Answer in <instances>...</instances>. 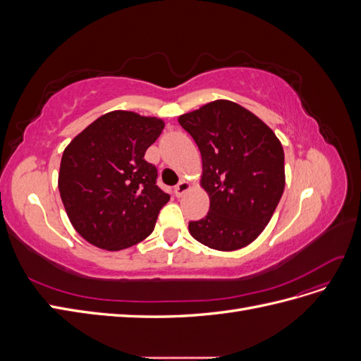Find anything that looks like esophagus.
Listing matches in <instances>:
<instances>
[{
	"label": "esophagus",
	"mask_w": 361,
	"mask_h": 361,
	"mask_svg": "<svg viewBox=\"0 0 361 361\" xmlns=\"http://www.w3.org/2000/svg\"><path fill=\"white\" fill-rule=\"evenodd\" d=\"M190 190V182L187 180H180L176 187H174V194H176V197H182V195Z\"/></svg>",
	"instance_id": "34e87169"
}]
</instances>
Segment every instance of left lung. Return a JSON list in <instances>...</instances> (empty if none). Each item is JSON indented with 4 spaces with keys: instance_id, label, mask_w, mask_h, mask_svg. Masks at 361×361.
<instances>
[{
    "instance_id": "left-lung-1",
    "label": "left lung",
    "mask_w": 361,
    "mask_h": 361,
    "mask_svg": "<svg viewBox=\"0 0 361 361\" xmlns=\"http://www.w3.org/2000/svg\"><path fill=\"white\" fill-rule=\"evenodd\" d=\"M197 143L202 187L209 212L190 221L203 245L232 251L253 243L269 223L285 190V154L262 120L231 101H214L179 117Z\"/></svg>"
}]
</instances>
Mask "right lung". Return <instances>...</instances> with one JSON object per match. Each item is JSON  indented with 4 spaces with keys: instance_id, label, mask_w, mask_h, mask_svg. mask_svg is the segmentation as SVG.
<instances>
[{
    "instance_id": "right-lung-1",
    "label": "right lung",
    "mask_w": 361,
    "mask_h": 361,
    "mask_svg": "<svg viewBox=\"0 0 361 361\" xmlns=\"http://www.w3.org/2000/svg\"><path fill=\"white\" fill-rule=\"evenodd\" d=\"M164 129L133 111L101 116L64 149L59 190L75 231L90 244L118 251L143 241L170 200L158 170L145 159Z\"/></svg>"
}]
</instances>
